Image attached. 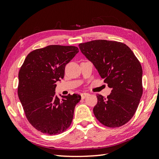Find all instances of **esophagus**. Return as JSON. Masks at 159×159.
Returning <instances> with one entry per match:
<instances>
[{
	"label": "esophagus",
	"instance_id": "34e87169",
	"mask_svg": "<svg viewBox=\"0 0 159 159\" xmlns=\"http://www.w3.org/2000/svg\"><path fill=\"white\" fill-rule=\"evenodd\" d=\"M89 96V93H81V98L83 99H84V98H85L87 97V96Z\"/></svg>",
	"mask_w": 159,
	"mask_h": 159
}]
</instances>
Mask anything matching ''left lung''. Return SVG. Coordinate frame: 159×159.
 I'll list each match as a JSON object with an SVG mask.
<instances>
[{
	"label": "left lung",
	"instance_id": "8db88e82",
	"mask_svg": "<svg viewBox=\"0 0 159 159\" xmlns=\"http://www.w3.org/2000/svg\"><path fill=\"white\" fill-rule=\"evenodd\" d=\"M79 46L111 88L107 98L97 95L94 116L105 126H123L135 113L143 94V71L139 61L121 42L98 39L81 43Z\"/></svg>",
	"mask_w": 159,
	"mask_h": 159
}]
</instances>
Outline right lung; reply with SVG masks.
Wrapping results in <instances>:
<instances>
[{"label":"right lung","instance_id":"obj_1","mask_svg":"<svg viewBox=\"0 0 159 159\" xmlns=\"http://www.w3.org/2000/svg\"><path fill=\"white\" fill-rule=\"evenodd\" d=\"M79 52L73 46L50 45L26 56L18 74V94L29 123L49 135L70 127L80 97L74 93L55 96L56 82L63 79L65 67Z\"/></svg>","mask_w":159,"mask_h":159}]
</instances>
